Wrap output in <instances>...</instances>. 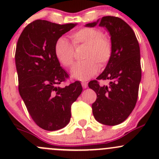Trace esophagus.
<instances>
[{
	"instance_id": "obj_1",
	"label": "esophagus",
	"mask_w": 159,
	"mask_h": 159,
	"mask_svg": "<svg viewBox=\"0 0 159 159\" xmlns=\"http://www.w3.org/2000/svg\"><path fill=\"white\" fill-rule=\"evenodd\" d=\"M81 85H82V87L84 88V89H86V88L88 87V83L85 82V81H82V82H81Z\"/></svg>"
}]
</instances>
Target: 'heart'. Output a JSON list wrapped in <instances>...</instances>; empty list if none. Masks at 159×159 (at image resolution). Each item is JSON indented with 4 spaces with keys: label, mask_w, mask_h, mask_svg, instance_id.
Segmentation results:
<instances>
[{
    "label": "heart",
    "mask_w": 159,
    "mask_h": 159,
    "mask_svg": "<svg viewBox=\"0 0 159 159\" xmlns=\"http://www.w3.org/2000/svg\"><path fill=\"white\" fill-rule=\"evenodd\" d=\"M72 45L66 38H59L54 44V54L57 61L65 68L74 63V46L85 45L82 58L84 61L76 64L70 71L73 78L86 81L94 76L100 67L108 64L112 55V44L110 39L102 34L100 30L94 28H80L70 35Z\"/></svg>",
    "instance_id": "b5f03b06"
}]
</instances>
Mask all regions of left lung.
I'll use <instances>...</instances> for the list:
<instances>
[{
  "mask_svg": "<svg viewBox=\"0 0 159 159\" xmlns=\"http://www.w3.org/2000/svg\"><path fill=\"white\" fill-rule=\"evenodd\" d=\"M98 25L108 30L112 44V55L104 71L97 80H108L109 86H100L97 80L89 87L97 94L92 104L94 118L105 125L121 124L131 113L139 95L142 78L140 48L134 32L122 19L105 16L86 27Z\"/></svg>",
  "mask_w": 159,
  "mask_h": 159,
  "instance_id": "8db88e82",
  "label": "left lung"
}]
</instances>
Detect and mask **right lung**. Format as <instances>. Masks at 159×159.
Listing matches in <instances>:
<instances>
[{
    "label": "right lung",
    "mask_w": 159,
    "mask_h": 159,
    "mask_svg": "<svg viewBox=\"0 0 159 159\" xmlns=\"http://www.w3.org/2000/svg\"><path fill=\"white\" fill-rule=\"evenodd\" d=\"M76 25L36 20L25 27L17 43L19 93L34 121L47 131L59 130L69 123L70 107L82 91L79 81L59 87L68 75L54 50L56 41Z\"/></svg>",
    "instance_id": "right-lung-1"
}]
</instances>
